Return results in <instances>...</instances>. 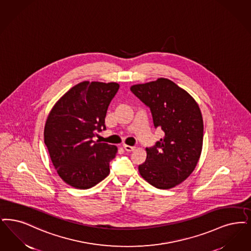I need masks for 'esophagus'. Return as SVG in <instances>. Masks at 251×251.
I'll list each match as a JSON object with an SVG mask.
<instances>
[{
    "instance_id": "esophagus-1",
    "label": "esophagus",
    "mask_w": 251,
    "mask_h": 251,
    "mask_svg": "<svg viewBox=\"0 0 251 251\" xmlns=\"http://www.w3.org/2000/svg\"><path fill=\"white\" fill-rule=\"evenodd\" d=\"M123 149L126 151L130 152V151H133L135 150V147H130V146H128V145H125V144H124V145H123Z\"/></svg>"
}]
</instances>
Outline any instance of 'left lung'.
<instances>
[{"label": "left lung", "instance_id": "1", "mask_svg": "<svg viewBox=\"0 0 251 251\" xmlns=\"http://www.w3.org/2000/svg\"><path fill=\"white\" fill-rule=\"evenodd\" d=\"M130 90L151 108L155 128L164 131L155 147L146 149L147 159L138 166L141 176L155 188H175L191 176L200 159V107L189 92L163 77L133 85Z\"/></svg>", "mask_w": 251, "mask_h": 251}]
</instances>
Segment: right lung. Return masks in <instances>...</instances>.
Segmentation results:
<instances>
[{
	"label": "right lung",
	"mask_w": 251,
	"mask_h": 251,
	"mask_svg": "<svg viewBox=\"0 0 251 251\" xmlns=\"http://www.w3.org/2000/svg\"><path fill=\"white\" fill-rule=\"evenodd\" d=\"M119 89L116 82L83 81L63 94L49 114L45 144L60 178L75 189L92 188L110 173L109 161L118 148L92 137L105 129L106 111Z\"/></svg>",
	"instance_id": "obj_1"
}]
</instances>
